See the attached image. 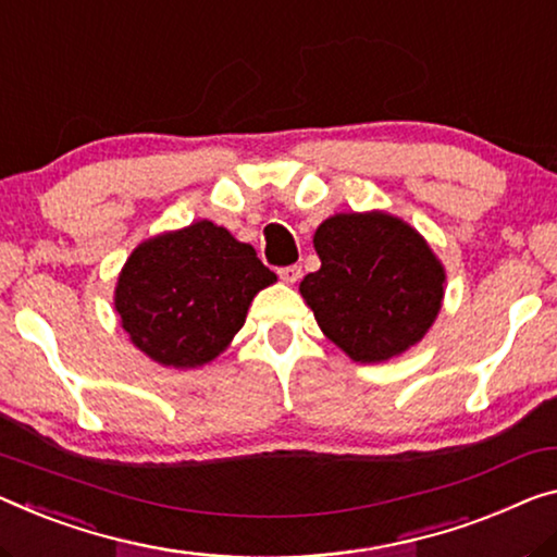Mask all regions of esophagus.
Returning <instances> with one entry per match:
<instances>
[{
  "mask_svg": "<svg viewBox=\"0 0 557 557\" xmlns=\"http://www.w3.org/2000/svg\"><path fill=\"white\" fill-rule=\"evenodd\" d=\"M278 276H281V281H284V284L294 286L296 281L301 278V267H284V269H278Z\"/></svg>",
  "mask_w": 557,
  "mask_h": 557,
  "instance_id": "esophagus-1",
  "label": "esophagus"
}]
</instances>
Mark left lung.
I'll return each mask as SVG.
<instances>
[{"mask_svg": "<svg viewBox=\"0 0 557 557\" xmlns=\"http://www.w3.org/2000/svg\"><path fill=\"white\" fill-rule=\"evenodd\" d=\"M313 249L321 269L298 290L350 361H391L438 319L446 269L408 221L379 209L333 213L315 228Z\"/></svg>", "mask_w": 557, "mask_h": 557, "instance_id": "obj_1", "label": "left lung"}]
</instances>
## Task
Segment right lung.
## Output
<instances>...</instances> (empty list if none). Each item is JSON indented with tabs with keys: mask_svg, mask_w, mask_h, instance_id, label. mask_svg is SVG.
<instances>
[{
	"mask_svg": "<svg viewBox=\"0 0 557 557\" xmlns=\"http://www.w3.org/2000/svg\"><path fill=\"white\" fill-rule=\"evenodd\" d=\"M271 284L276 273L251 244L201 219L136 246L119 271L114 308L144 356L186 371L224 354Z\"/></svg>",
	"mask_w": 557,
	"mask_h": 557,
	"instance_id": "add662e5",
	"label": "right lung"
}]
</instances>
